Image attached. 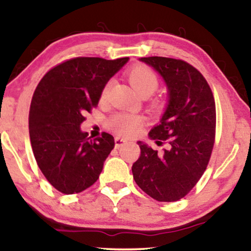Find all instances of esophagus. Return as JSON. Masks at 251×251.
Returning a JSON list of instances; mask_svg holds the SVG:
<instances>
[{
  "mask_svg": "<svg viewBox=\"0 0 251 251\" xmlns=\"http://www.w3.org/2000/svg\"><path fill=\"white\" fill-rule=\"evenodd\" d=\"M126 140L125 138H121V137H115V149H120L123 144H126Z\"/></svg>",
  "mask_w": 251,
  "mask_h": 251,
  "instance_id": "1",
  "label": "esophagus"
}]
</instances>
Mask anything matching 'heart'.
I'll return each instance as SVG.
<instances>
[{"instance_id":"1","label":"heart","mask_w":251,"mask_h":251,"mask_svg":"<svg viewBox=\"0 0 251 251\" xmlns=\"http://www.w3.org/2000/svg\"><path fill=\"white\" fill-rule=\"evenodd\" d=\"M128 78L131 87L142 97H150L156 90L159 81L154 72L145 65H136L128 72ZM107 87L102 90L105 97ZM143 116L136 113H118L109 120V126L122 136H131L138 131L143 125Z\"/></svg>"}]
</instances>
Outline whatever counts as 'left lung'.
<instances>
[{
	"label": "left lung",
	"mask_w": 251,
	"mask_h": 251,
	"mask_svg": "<svg viewBox=\"0 0 251 251\" xmlns=\"http://www.w3.org/2000/svg\"><path fill=\"white\" fill-rule=\"evenodd\" d=\"M139 60L153 67L166 83V108L149 137L159 144L168 140L169 147L157 154L137 142L140 156L132 164L133 179L157 201H177L195 186L208 166L215 142V99L205 78L190 64L164 57Z\"/></svg>",
	"instance_id": "obj_1"
}]
</instances>
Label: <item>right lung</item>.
Segmentation results:
<instances>
[{
  "label": "right lung",
  "instance_id": "obj_1",
  "mask_svg": "<svg viewBox=\"0 0 251 251\" xmlns=\"http://www.w3.org/2000/svg\"><path fill=\"white\" fill-rule=\"evenodd\" d=\"M128 60L74 58L50 70L37 84L29 109L30 144L44 177L61 193L90 187L114 149L112 135L104 132L91 140L81 123L84 113L98 104L109 78Z\"/></svg>",
  "mask_w": 251,
  "mask_h": 251
}]
</instances>
